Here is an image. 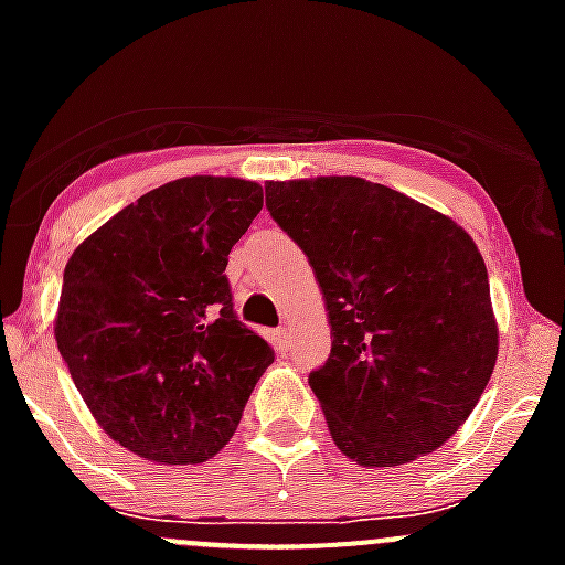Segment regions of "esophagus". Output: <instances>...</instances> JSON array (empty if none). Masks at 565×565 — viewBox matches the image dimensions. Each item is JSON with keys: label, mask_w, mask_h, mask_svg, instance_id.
Here are the masks:
<instances>
[{"label": "esophagus", "mask_w": 565, "mask_h": 565, "mask_svg": "<svg viewBox=\"0 0 565 565\" xmlns=\"http://www.w3.org/2000/svg\"><path fill=\"white\" fill-rule=\"evenodd\" d=\"M287 339H289L287 328H278V330H273V344H276V350H278V352H284V350H287Z\"/></svg>", "instance_id": "1"}]
</instances>
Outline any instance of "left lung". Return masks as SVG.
Returning a JSON list of instances; mask_svg holds the SVG:
<instances>
[{
    "label": "left lung",
    "mask_w": 565,
    "mask_h": 565,
    "mask_svg": "<svg viewBox=\"0 0 565 565\" xmlns=\"http://www.w3.org/2000/svg\"><path fill=\"white\" fill-rule=\"evenodd\" d=\"M330 319L309 374L333 443L363 467L431 454L470 418L498 361L487 265L448 215L361 177L267 182Z\"/></svg>",
    "instance_id": "obj_1"
}]
</instances>
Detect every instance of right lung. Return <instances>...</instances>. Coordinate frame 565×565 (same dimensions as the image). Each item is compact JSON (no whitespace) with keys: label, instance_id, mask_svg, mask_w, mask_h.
Masks as SVG:
<instances>
[{"label":"right lung","instance_id":"right-lung-1","mask_svg":"<svg viewBox=\"0 0 565 565\" xmlns=\"http://www.w3.org/2000/svg\"><path fill=\"white\" fill-rule=\"evenodd\" d=\"M262 185L182 177L106 221L67 259L56 347L111 440L163 465L213 459L273 350L232 306L226 262Z\"/></svg>","mask_w":565,"mask_h":565}]
</instances>
